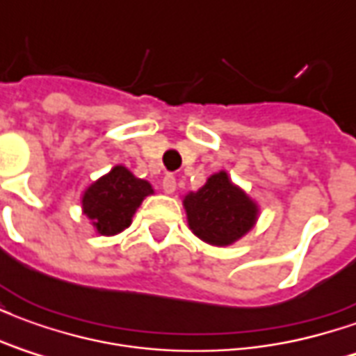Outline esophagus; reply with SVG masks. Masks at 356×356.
I'll list each match as a JSON object with an SVG mask.
<instances>
[{
	"label": "esophagus",
	"mask_w": 356,
	"mask_h": 356,
	"mask_svg": "<svg viewBox=\"0 0 356 356\" xmlns=\"http://www.w3.org/2000/svg\"><path fill=\"white\" fill-rule=\"evenodd\" d=\"M162 188H163V193H165V194L175 193V188H177V179L173 177L171 173H168V175H165V177H163V181H162Z\"/></svg>",
	"instance_id": "34e87169"
}]
</instances>
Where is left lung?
<instances>
[{
    "instance_id": "left-lung-1",
    "label": "left lung",
    "mask_w": 356,
    "mask_h": 356,
    "mask_svg": "<svg viewBox=\"0 0 356 356\" xmlns=\"http://www.w3.org/2000/svg\"><path fill=\"white\" fill-rule=\"evenodd\" d=\"M186 217L193 232L208 244L229 246L244 236L255 223L257 208L246 194L234 186L225 171L185 198Z\"/></svg>"
}]
</instances>
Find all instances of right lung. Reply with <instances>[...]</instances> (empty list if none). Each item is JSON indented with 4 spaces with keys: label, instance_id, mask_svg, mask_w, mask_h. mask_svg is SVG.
<instances>
[{
    "label": "right lung",
    "instance_id": "obj_1",
    "mask_svg": "<svg viewBox=\"0 0 356 356\" xmlns=\"http://www.w3.org/2000/svg\"><path fill=\"white\" fill-rule=\"evenodd\" d=\"M148 194H152L150 183L137 179L124 165H116L86 191L83 213L93 219L101 234H116L129 227L133 213Z\"/></svg>",
    "mask_w": 356,
    "mask_h": 356
}]
</instances>
